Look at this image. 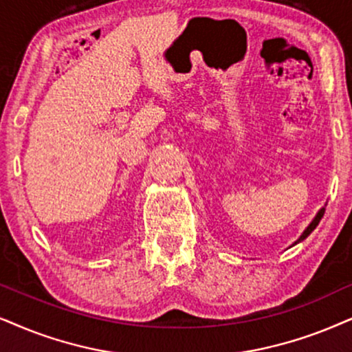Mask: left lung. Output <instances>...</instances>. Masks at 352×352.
<instances>
[{"label":"left lung","instance_id":"left-lung-1","mask_svg":"<svg viewBox=\"0 0 352 352\" xmlns=\"http://www.w3.org/2000/svg\"><path fill=\"white\" fill-rule=\"evenodd\" d=\"M323 214H324V208L320 209V211H318V214L315 216V219H314L312 222H310V226H309V228H307V229L304 230V234L300 235V239L297 240V242H302V240L307 239V237H309L310 234H312V230H314L315 228H317V226H318V222H320V219H322V217H323ZM297 242H296V243H297Z\"/></svg>","mask_w":352,"mask_h":352}]
</instances>
